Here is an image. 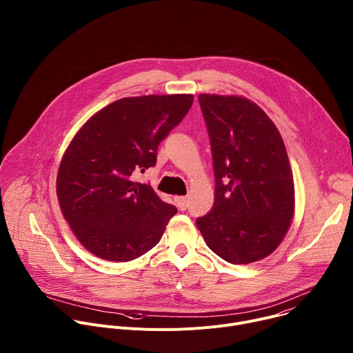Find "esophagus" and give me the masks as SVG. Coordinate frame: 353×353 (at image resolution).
I'll return each instance as SVG.
<instances>
[{"label":"esophagus","instance_id":"34e87169","mask_svg":"<svg viewBox=\"0 0 353 353\" xmlns=\"http://www.w3.org/2000/svg\"><path fill=\"white\" fill-rule=\"evenodd\" d=\"M176 204L179 207V210L185 211L188 208V199L185 196H177L176 198Z\"/></svg>","mask_w":353,"mask_h":353}]
</instances>
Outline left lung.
Returning a JSON list of instances; mask_svg holds the SVG:
<instances>
[{
	"mask_svg": "<svg viewBox=\"0 0 353 353\" xmlns=\"http://www.w3.org/2000/svg\"><path fill=\"white\" fill-rule=\"evenodd\" d=\"M215 173L211 211L196 219L207 245L232 264L265 259L294 214V184L283 139L265 112L241 96H198Z\"/></svg>",
	"mask_w": 353,
	"mask_h": 353,
	"instance_id": "1",
	"label": "left lung"
}]
</instances>
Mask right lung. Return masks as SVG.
Here are the masks:
<instances>
[{
  "label": "right lung",
  "instance_id": "add662e5",
  "mask_svg": "<svg viewBox=\"0 0 353 353\" xmlns=\"http://www.w3.org/2000/svg\"><path fill=\"white\" fill-rule=\"evenodd\" d=\"M192 94L124 97L93 114L61 159L57 196L81 244L127 263L155 247L177 214L134 174L157 165L159 143L184 119Z\"/></svg>",
  "mask_w": 353,
  "mask_h": 353
}]
</instances>
